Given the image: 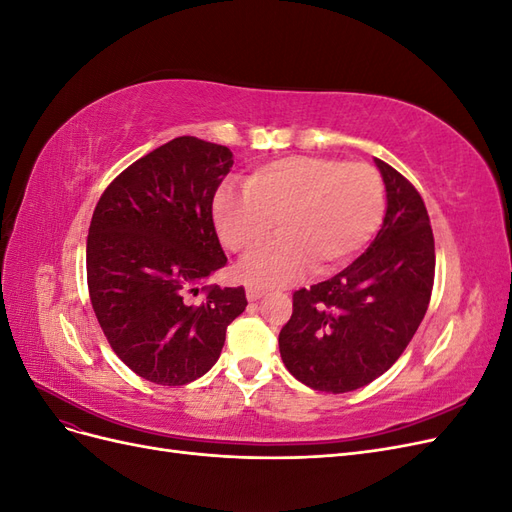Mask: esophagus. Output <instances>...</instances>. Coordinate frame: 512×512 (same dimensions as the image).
<instances>
[{"label":"esophagus","instance_id":"1","mask_svg":"<svg viewBox=\"0 0 512 512\" xmlns=\"http://www.w3.org/2000/svg\"><path fill=\"white\" fill-rule=\"evenodd\" d=\"M245 294H247V301H258L262 294H265V288L260 286H247L245 288Z\"/></svg>","mask_w":512,"mask_h":512}]
</instances>
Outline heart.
Returning <instances> with one entry per match:
<instances>
[{
	"label": "heart",
	"instance_id": "1",
	"mask_svg": "<svg viewBox=\"0 0 512 512\" xmlns=\"http://www.w3.org/2000/svg\"><path fill=\"white\" fill-rule=\"evenodd\" d=\"M241 192L220 190L213 224L230 252H256L239 273L258 286L292 282L307 265L316 275L344 267L374 237L384 218V181L365 162L290 156L256 166Z\"/></svg>",
	"mask_w": 512,
	"mask_h": 512
}]
</instances>
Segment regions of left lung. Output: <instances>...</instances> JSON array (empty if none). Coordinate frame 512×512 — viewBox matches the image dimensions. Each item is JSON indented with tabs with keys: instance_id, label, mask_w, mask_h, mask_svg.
I'll return each mask as SVG.
<instances>
[{
	"instance_id": "1",
	"label": "left lung",
	"mask_w": 512,
	"mask_h": 512,
	"mask_svg": "<svg viewBox=\"0 0 512 512\" xmlns=\"http://www.w3.org/2000/svg\"><path fill=\"white\" fill-rule=\"evenodd\" d=\"M386 213L376 239L331 280L292 294L280 331L286 369L314 391L348 393L389 369L423 322L436 247L421 194L376 158Z\"/></svg>"
}]
</instances>
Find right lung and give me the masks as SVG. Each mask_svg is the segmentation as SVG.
Masks as SVG:
<instances>
[{
    "label": "right lung",
    "mask_w": 512,
    "mask_h": 512,
    "mask_svg": "<svg viewBox=\"0 0 512 512\" xmlns=\"http://www.w3.org/2000/svg\"><path fill=\"white\" fill-rule=\"evenodd\" d=\"M230 166L224 145L173 138L123 170L91 218V305L115 354L149 382L205 376L247 305L241 286H209L203 304L189 301L226 265L211 207Z\"/></svg>",
    "instance_id": "right-lung-1"
}]
</instances>
